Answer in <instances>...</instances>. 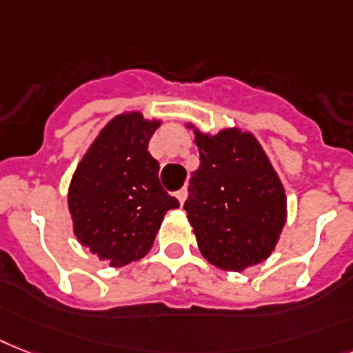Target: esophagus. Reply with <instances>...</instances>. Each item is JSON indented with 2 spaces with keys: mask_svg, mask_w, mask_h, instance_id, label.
<instances>
[{
  "mask_svg": "<svg viewBox=\"0 0 353 353\" xmlns=\"http://www.w3.org/2000/svg\"><path fill=\"white\" fill-rule=\"evenodd\" d=\"M176 197H177V201H179V205H185L186 201V197H188V190L186 188H181V190H177L176 192Z\"/></svg>",
  "mask_w": 353,
  "mask_h": 353,
  "instance_id": "obj_1",
  "label": "esophagus"
}]
</instances>
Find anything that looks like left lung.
I'll list each match as a JSON object with an SVG mask.
<instances>
[{"instance_id": "1", "label": "left lung", "mask_w": 353, "mask_h": 353, "mask_svg": "<svg viewBox=\"0 0 353 353\" xmlns=\"http://www.w3.org/2000/svg\"><path fill=\"white\" fill-rule=\"evenodd\" d=\"M186 128L201 163L185 210L203 257L225 272L268 259L286 223V192L257 137L237 127L217 134L194 123Z\"/></svg>"}]
</instances>
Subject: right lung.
<instances>
[{
    "label": "right lung",
    "mask_w": 353,
    "mask_h": 353,
    "mask_svg": "<svg viewBox=\"0 0 353 353\" xmlns=\"http://www.w3.org/2000/svg\"><path fill=\"white\" fill-rule=\"evenodd\" d=\"M161 119L139 110L112 117L77 163L68 185L74 236L114 268L147 256L165 214L179 201L163 190L148 141Z\"/></svg>",
    "instance_id": "1"
}]
</instances>
